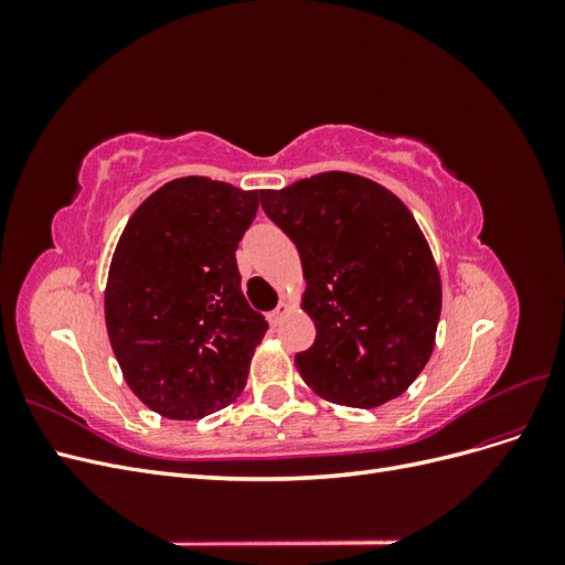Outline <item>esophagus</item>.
<instances>
[{
    "label": "esophagus",
    "instance_id": "obj_1",
    "mask_svg": "<svg viewBox=\"0 0 565 565\" xmlns=\"http://www.w3.org/2000/svg\"><path fill=\"white\" fill-rule=\"evenodd\" d=\"M289 311V306L285 303V301H280L276 309H273L270 313H268V322L273 324V328H276V324H280V320H282V316Z\"/></svg>",
    "mask_w": 565,
    "mask_h": 565
}]
</instances>
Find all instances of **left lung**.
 <instances>
[{
	"label": "left lung",
	"mask_w": 565,
	"mask_h": 565,
	"mask_svg": "<svg viewBox=\"0 0 565 565\" xmlns=\"http://www.w3.org/2000/svg\"><path fill=\"white\" fill-rule=\"evenodd\" d=\"M299 249L311 349L295 355L318 396L377 407L417 380L434 351L440 276L415 216L384 185L347 172L262 191Z\"/></svg>",
	"instance_id": "1"
}]
</instances>
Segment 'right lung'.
Segmentation results:
<instances>
[{"label": "right lung", "mask_w": 565, "mask_h": 565, "mask_svg": "<svg viewBox=\"0 0 565 565\" xmlns=\"http://www.w3.org/2000/svg\"><path fill=\"white\" fill-rule=\"evenodd\" d=\"M262 191L207 177L164 183L131 214L106 285V328L152 413L200 419L245 388L268 322L247 303L235 249Z\"/></svg>", "instance_id": "1"}]
</instances>
